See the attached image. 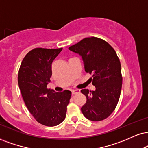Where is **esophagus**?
I'll list each match as a JSON object with an SVG mask.
<instances>
[{"instance_id": "34e87169", "label": "esophagus", "mask_w": 148, "mask_h": 148, "mask_svg": "<svg viewBox=\"0 0 148 148\" xmlns=\"http://www.w3.org/2000/svg\"><path fill=\"white\" fill-rule=\"evenodd\" d=\"M79 92H80V90H72V94H76L79 93Z\"/></svg>"}]
</instances>
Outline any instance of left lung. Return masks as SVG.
Segmentation results:
<instances>
[{
  "label": "left lung",
  "mask_w": 148,
  "mask_h": 148,
  "mask_svg": "<svg viewBox=\"0 0 148 148\" xmlns=\"http://www.w3.org/2000/svg\"><path fill=\"white\" fill-rule=\"evenodd\" d=\"M69 49L82 56L85 71L92 74L90 79L96 87L92 92L81 90L87 98L82 113L90 121L104 120L113 112L120 98L123 81L120 60L114 48L97 37L83 38Z\"/></svg>",
  "instance_id": "left-lung-1"
}]
</instances>
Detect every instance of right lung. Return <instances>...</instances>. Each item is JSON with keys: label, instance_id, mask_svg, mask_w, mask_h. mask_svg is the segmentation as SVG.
Here are the masks:
<instances>
[{"label": "right lung", "instance_id": "obj_1", "mask_svg": "<svg viewBox=\"0 0 148 148\" xmlns=\"http://www.w3.org/2000/svg\"><path fill=\"white\" fill-rule=\"evenodd\" d=\"M63 48H34L24 57L18 82L25 104L37 122L49 127L59 125L66 116L72 92L47 88L52 75L51 64Z\"/></svg>", "mask_w": 148, "mask_h": 148}]
</instances>
